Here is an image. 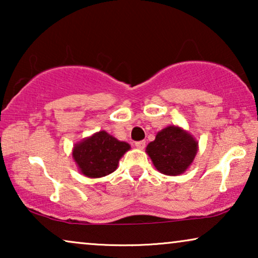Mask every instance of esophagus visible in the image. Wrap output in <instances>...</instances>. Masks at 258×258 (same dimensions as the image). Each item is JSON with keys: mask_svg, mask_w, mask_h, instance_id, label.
<instances>
[{"mask_svg": "<svg viewBox=\"0 0 258 258\" xmlns=\"http://www.w3.org/2000/svg\"><path fill=\"white\" fill-rule=\"evenodd\" d=\"M135 147L139 148V149H144V147H146V141H139V142H135Z\"/></svg>", "mask_w": 258, "mask_h": 258, "instance_id": "obj_1", "label": "esophagus"}]
</instances>
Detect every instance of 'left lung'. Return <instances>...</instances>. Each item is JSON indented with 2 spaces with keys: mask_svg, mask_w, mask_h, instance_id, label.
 <instances>
[{
  "mask_svg": "<svg viewBox=\"0 0 258 258\" xmlns=\"http://www.w3.org/2000/svg\"><path fill=\"white\" fill-rule=\"evenodd\" d=\"M199 149V142L188 132L170 125L157 133L153 142L147 146V154L158 171L177 176L192 163Z\"/></svg>",
  "mask_w": 258,
  "mask_h": 258,
  "instance_id": "obj_1",
  "label": "left lung"
}]
</instances>
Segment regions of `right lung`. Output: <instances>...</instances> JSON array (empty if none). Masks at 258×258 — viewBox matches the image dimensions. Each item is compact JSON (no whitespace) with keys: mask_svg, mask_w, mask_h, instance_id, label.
<instances>
[{"mask_svg":"<svg viewBox=\"0 0 258 258\" xmlns=\"http://www.w3.org/2000/svg\"><path fill=\"white\" fill-rule=\"evenodd\" d=\"M129 149L128 143L118 141L102 130L76 143L73 157L84 176L98 178L114 172L118 161Z\"/></svg>","mask_w":258,"mask_h":258,"instance_id":"right-lung-1","label":"right lung"}]
</instances>
